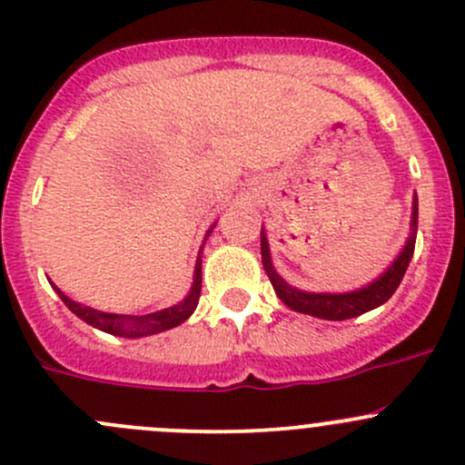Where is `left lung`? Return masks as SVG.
I'll list each match as a JSON object with an SVG mask.
<instances>
[{
  "instance_id": "obj_1",
  "label": "left lung",
  "mask_w": 465,
  "mask_h": 465,
  "mask_svg": "<svg viewBox=\"0 0 465 465\" xmlns=\"http://www.w3.org/2000/svg\"><path fill=\"white\" fill-rule=\"evenodd\" d=\"M416 224H419V203L414 200V213H411V236L407 241L405 250L401 252L393 265L380 276L378 281H373L367 288L358 290V292H346V294H311V292H299V290L290 288L283 279L274 272L270 261V247H267L265 236L261 233V256H262V267H265L267 276H270L272 285H274L276 294H279L281 302L285 303L292 311L303 312V315L322 317V320H351V317L364 315V312L373 311V308L382 306L384 302L391 299V294L396 292V288L401 285L402 276H405L407 265H410L411 254H414L416 245Z\"/></svg>"
}]
</instances>
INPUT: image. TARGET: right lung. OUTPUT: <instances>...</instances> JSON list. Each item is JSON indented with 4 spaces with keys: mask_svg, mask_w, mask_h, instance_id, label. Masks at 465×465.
I'll return each mask as SVG.
<instances>
[{
    "mask_svg": "<svg viewBox=\"0 0 465 465\" xmlns=\"http://www.w3.org/2000/svg\"><path fill=\"white\" fill-rule=\"evenodd\" d=\"M55 292H58V297L63 299L64 306H67L74 315L81 317L83 322L92 323V326L98 328V331L112 332V335H119V337L154 335V332L168 331V328L177 326V323H182L193 315L195 306H198V302H200V292H203V261H198V265H195L193 288H191L189 297H186L184 302L177 303V306H173V308H166V311L150 312V315H142V317L107 315V312L92 311V308L72 302V299L64 297L58 288H55Z\"/></svg>",
    "mask_w": 465,
    "mask_h": 465,
    "instance_id": "obj_1",
    "label": "right lung"
}]
</instances>
